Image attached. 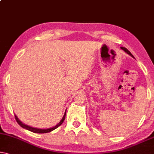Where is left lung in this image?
I'll list each match as a JSON object with an SVG mask.
<instances>
[{
    "label": "left lung",
    "mask_w": 154,
    "mask_h": 154,
    "mask_svg": "<svg viewBox=\"0 0 154 154\" xmlns=\"http://www.w3.org/2000/svg\"><path fill=\"white\" fill-rule=\"evenodd\" d=\"M120 48H121L122 49V50H124L125 51V52H126L127 54H129V55L130 56H132V57H133V58H134V56L133 55H132V54H131V52H130V51L128 50V49H127V48H125V47H120Z\"/></svg>",
    "instance_id": "obj_1"
}]
</instances>
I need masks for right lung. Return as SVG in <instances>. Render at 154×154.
I'll list each match as a JSON object with an SVG mask.
<instances>
[{"label": "right lung", "mask_w": 154, "mask_h": 154, "mask_svg": "<svg viewBox=\"0 0 154 154\" xmlns=\"http://www.w3.org/2000/svg\"><path fill=\"white\" fill-rule=\"evenodd\" d=\"M65 115H66V112H65V114H64L63 117L62 118V120H60V122L58 125H56L55 127H52V128H49V129H36V128H34V127H29V126H27V125H25L23 123H22L19 120H18V118H17V116L15 115V119L16 121H17V122L18 123V125H20V127H22L23 128H25L26 129L29 130V131H32L34 132V133H38V134H44V133H48V132H50L51 131H53V130H54L55 129L57 128V127H58L60 125L63 123L64 120H65Z\"/></svg>", "instance_id": "1"}]
</instances>
